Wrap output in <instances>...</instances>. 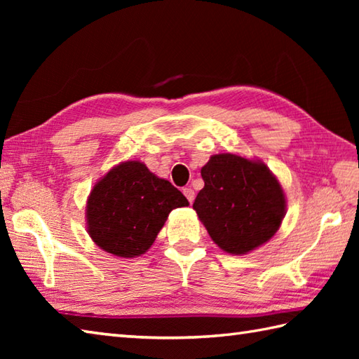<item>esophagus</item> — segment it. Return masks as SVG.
I'll list each match as a JSON object with an SVG mask.
<instances>
[{"label":"esophagus","mask_w":359,"mask_h":359,"mask_svg":"<svg viewBox=\"0 0 359 359\" xmlns=\"http://www.w3.org/2000/svg\"><path fill=\"white\" fill-rule=\"evenodd\" d=\"M184 194H185V197H187L189 203H193V202H194L196 193H194V189H193V188H184Z\"/></svg>","instance_id":"esophagus-1"}]
</instances>
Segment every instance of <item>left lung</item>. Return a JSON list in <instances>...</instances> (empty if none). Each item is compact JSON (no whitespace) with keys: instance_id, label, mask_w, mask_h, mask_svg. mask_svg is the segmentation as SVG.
<instances>
[{"instance_id":"8db88e82","label":"left lung","mask_w":359,"mask_h":359,"mask_svg":"<svg viewBox=\"0 0 359 359\" xmlns=\"http://www.w3.org/2000/svg\"><path fill=\"white\" fill-rule=\"evenodd\" d=\"M205 187L193 208L217 247L247 255L269 242L285 216V194L261 160L211 156L201 170Z\"/></svg>"}]
</instances>
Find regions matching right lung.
<instances>
[{"mask_svg":"<svg viewBox=\"0 0 359 359\" xmlns=\"http://www.w3.org/2000/svg\"><path fill=\"white\" fill-rule=\"evenodd\" d=\"M187 197L152 174L139 160L121 162L106 172L88 197L86 225L95 245L118 257L147 253L174 208Z\"/></svg>","mask_w":359,"mask_h":359,"instance_id":"add662e5","label":"right lung"}]
</instances>
